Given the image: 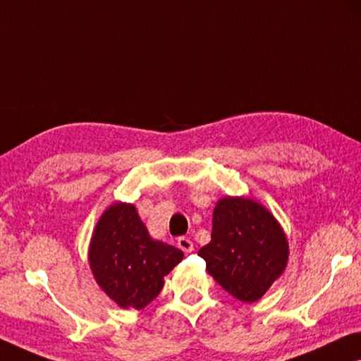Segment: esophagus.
Returning a JSON list of instances; mask_svg holds the SVG:
<instances>
[{
	"mask_svg": "<svg viewBox=\"0 0 361 361\" xmlns=\"http://www.w3.org/2000/svg\"><path fill=\"white\" fill-rule=\"evenodd\" d=\"M177 247H179L180 250L185 252V253L193 252V242L190 240V238H187V237H179V238H177Z\"/></svg>",
	"mask_w": 361,
	"mask_h": 361,
	"instance_id": "esophagus-1",
	"label": "esophagus"
}]
</instances>
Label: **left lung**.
<instances>
[{
  "label": "left lung",
  "mask_w": 361,
  "mask_h": 361,
  "mask_svg": "<svg viewBox=\"0 0 361 361\" xmlns=\"http://www.w3.org/2000/svg\"><path fill=\"white\" fill-rule=\"evenodd\" d=\"M198 255L226 292L253 303L286 271L289 242L279 221L257 200L223 197L213 209L212 242Z\"/></svg>",
  "instance_id": "obj_1"
}]
</instances>
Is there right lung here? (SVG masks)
Listing matches in <instances>:
<instances>
[{
    "mask_svg": "<svg viewBox=\"0 0 361 361\" xmlns=\"http://www.w3.org/2000/svg\"><path fill=\"white\" fill-rule=\"evenodd\" d=\"M179 248L154 240L132 203L116 202L104 209L88 247L92 274L121 308L142 310L152 303L174 266Z\"/></svg>",
    "mask_w": 361,
    "mask_h": 361,
    "instance_id": "obj_1",
    "label": "right lung"
}]
</instances>
